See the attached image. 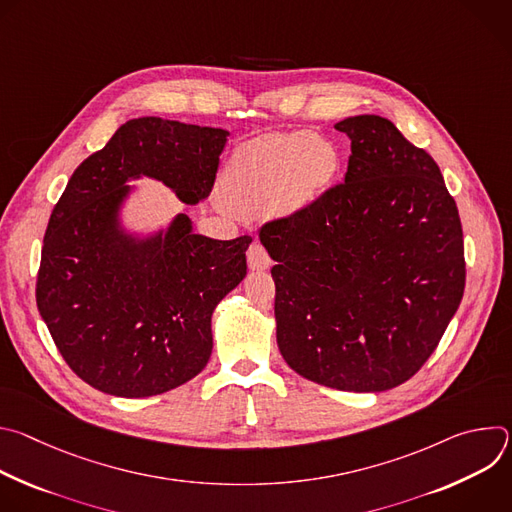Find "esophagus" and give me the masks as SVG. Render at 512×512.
<instances>
[{
  "mask_svg": "<svg viewBox=\"0 0 512 512\" xmlns=\"http://www.w3.org/2000/svg\"><path fill=\"white\" fill-rule=\"evenodd\" d=\"M247 263L253 271H259V269H267L271 265V257L267 253V249L261 245V243H251V247L247 249Z\"/></svg>",
  "mask_w": 512,
  "mask_h": 512,
  "instance_id": "obj_1",
  "label": "esophagus"
}]
</instances>
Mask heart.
<instances>
[{
    "instance_id": "obj_1",
    "label": "heart",
    "mask_w": 512,
    "mask_h": 512,
    "mask_svg": "<svg viewBox=\"0 0 512 512\" xmlns=\"http://www.w3.org/2000/svg\"><path fill=\"white\" fill-rule=\"evenodd\" d=\"M338 172V154L310 133H267L235 150L225 170V196L241 212L271 204L294 212L310 204Z\"/></svg>"
}]
</instances>
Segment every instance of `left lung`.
<instances>
[{"mask_svg": "<svg viewBox=\"0 0 512 512\" xmlns=\"http://www.w3.org/2000/svg\"><path fill=\"white\" fill-rule=\"evenodd\" d=\"M344 182L267 221L277 346L308 381L377 393L409 381L440 344L466 285L464 235L435 160L389 119L336 123Z\"/></svg>", "mask_w": 512, "mask_h": 512, "instance_id": "1", "label": "left lung"}]
</instances>
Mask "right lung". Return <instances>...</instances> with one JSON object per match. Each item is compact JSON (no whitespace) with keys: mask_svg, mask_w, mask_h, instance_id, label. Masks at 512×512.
<instances>
[{"mask_svg":"<svg viewBox=\"0 0 512 512\" xmlns=\"http://www.w3.org/2000/svg\"><path fill=\"white\" fill-rule=\"evenodd\" d=\"M229 131L160 117L123 123L70 176L54 204L36 304L68 367L115 397H152L194 379L210 358V316L247 275L249 235L216 241L180 214L166 237L117 233L123 186L139 174L196 204L214 186Z\"/></svg>","mask_w":512,"mask_h":512,"instance_id":"add662e5","label":"right lung"}]
</instances>
